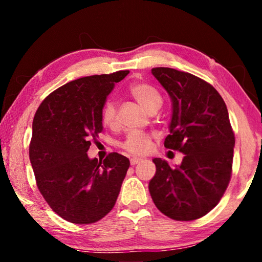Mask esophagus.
Returning <instances> with one entry per match:
<instances>
[{"mask_svg": "<svg viewBox=\"0 0 262 262\" xmlns=\"http://www.w3.org/2000/svg\"><path fill=\"white\" fill-rule=\"evenodd\" d=\"M140 162H142L141 158H130V165H133V166L136 165V164Z\"/></svg>", "mask_w": 262, "mask_h": 262, "instance_id": "esophagus-1", "label": "esophagus"}]
</instances>
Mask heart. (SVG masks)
<instances>
[{"label": "heart", "instance_id": "1", "mask_svg": "<svg viewBox=\"0 0 262 262\" xmlns=\"http://www.w3.org/2000/svg\"><path fill=\"white\" fill-rule=\"evenodd\" d=\"M130 95L147 112L158 111L162 106L163 98L156 88L148 83H135L130 86ZM101 121L105 126L113 127L117 122V107L113 101H107L101 111ZM121 147L132 155H144L151 147V139L148 134L130 132L122 142Z\"/></svg>", "mask_w": 262, "mask_h": 262}]
</instances>
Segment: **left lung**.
I'll use <instances>...</instances> for the list:
<instances>
[{
	"mask_svg": "<svg viewBox=\"0 0 262 262\" xmlns=\"http://www.w3.org/2000/svg\"><path fill=\"white\" fill-rule=\"evenodd\" d=\"M151 74L171 98L164 145L184 158L173 168L165 159H152L156 174L149 181L150 195L170 219H200L220 202L231 177L234 135L227 105L214 86L192 74L165 67Z\"/></svg>",
	"mask_w": 262,
	"mask_h": 262,
	"instance_id": "1",
	"label": "left lung"
}]
</instances>
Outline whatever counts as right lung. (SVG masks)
Instances as JSON below:
<instances>
[{
    "mask_svg": "<svg viewBox=\"0 0 262 262\" xmlns=\"http://www.w3.org/2000/svg\"><path fill=\"white\" fill-rule=\"evenodd\" d=\"M128 70L94 75L64 84L35 112L30 161L38 188L62 219L90 224L112 210L129 159L112 152L103 162L88 156L103 130L101 111L114 84Z\"/></svg>",
    "mask_w": 262,
    "mask_h": 262,
    "instance_id": "add662e5",
    "label": "right lung"
}]
</instances>
